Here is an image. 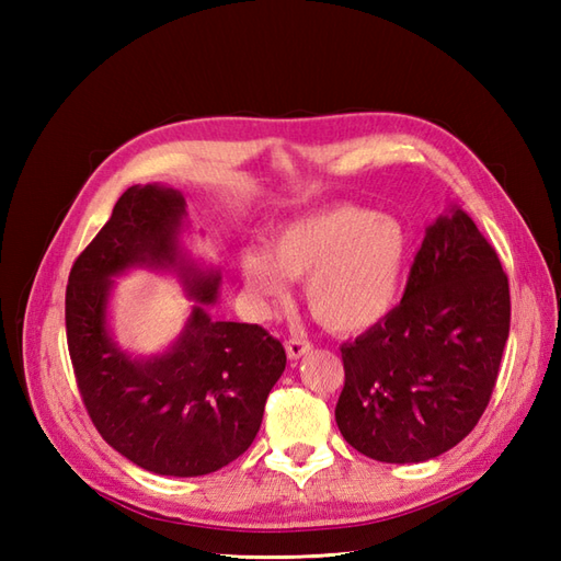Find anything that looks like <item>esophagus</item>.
I'll list each match as a JSON object with an SVG mask.
<instances>
[{
    "mask_svg": "<svg viewBox=\"0 0 561 561\" xmlns=\"http://www.w3.org/2000/svg\"><path fill=\"white\" fill-rule=\"evenodd\" d=\"M284 350H287L289 359H301L304 354L311 352V342H308V340H299V337H291V340L284 342Z\"/></svg>",
    "mask_w": 561,
    "mask_h": 561,
    "instance_id": "34e87169",
    "label": "esophagus"
}]
</instances>
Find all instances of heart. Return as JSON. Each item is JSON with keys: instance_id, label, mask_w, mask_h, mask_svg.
Returning <instances> with one entry per match:
<instances>
[{"instance_id": "obj_1", "label": "heart", "mask_w": 561, "mask_h": 561, "mask_svg": "<svg viewBox=\"0 0 561 561\" xmlns=\"http://www.w3.org/2000/svg\"><path fill=\"white\" fill-rule=\"evenodd\" d=\"M412 260L400 219L359 205H332L291 219L270 241V257L245 253L248 294L270 308L287 299V280L306 279V304L328 330L356 335L398 306Z\"/></svg>"}]
</instances>
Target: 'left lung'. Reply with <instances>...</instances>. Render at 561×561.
<instances>
[{"label":"left lung","instance_id":"obj_1","mask_svg":"<svg viewBox=\"0 0 561 561\" xmlns=\"http://www.w3.org/2000/svg\"><path fill=\"white\" fill-rule=\"evenodd\" d=\"M508 277L462 209L426 229L392 313L342 344L335 420L380 462H424L478 426L508 340Z\"/></svg>","mask_w":561,"mask_h":561}]
</instances>
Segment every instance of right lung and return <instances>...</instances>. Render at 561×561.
I'll use <instances>...</instances> for the list:
<instances>
[{
  "mask_svg": "<svg viewBox=\"0 0 561 561\" xmlns=\"http://www.w3.org/2000/svg\"><path fill=\"white\" fill-rule=\"evenodd\" d=\"M185 197L173 187L133 185L83 248L65 296L67 347L93 426L139 468L197 478L253 444L287 354L265 328L214 320L202 304L219 294V272L181 253ZM133 266L175 268L194 307L182 337L151 360L116 350L104 325L112 277Z\"/></svg>",
  "mask_w": 561,
  "mask_h": 561,
  "instance_id": "right-lung-1",
  "label": "right lung"
}]
</instances>
